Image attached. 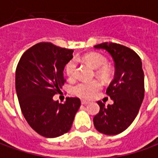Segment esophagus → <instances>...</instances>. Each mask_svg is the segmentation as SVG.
<instances>
[{
  "instance_id": "1",
  "label": "esophagus",
  "mask_w": 158,
  "mask_h": 158,
  "mask_svg": "<svg viewBox=\"0 0 158 158\" xmlns=\"http://www.w3.org/2000/svg\"><path fill=\"white\" fill-rule=\"evenodd\" d=\"M81 104H82V105H87V104H89V102H86V101H82V102H81Z\"/></svg>"
}]
</instances>
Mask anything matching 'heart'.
<instances>
[{
  "mask_svg": "<svg viewBox=\"0 0 158 158\" xmlns=\"http://www.w3.org/2000/svg\"><path fill=\"white\" fill-rule=\"evenodd\" d=\"M83 60L92 67L96 69L95 71L96 75L102 81H107L113 75V69L106 64V58L102 54L97 52L88 53L83 56ZM77 72V64L75 60H70L65 66V73L69 79H74ZM102 88V85L97 80L89 82H80L72 88V92L78 97L83 99H89L96 95Z\"/></svg>",
  "mask_w": 158,
  "mask_h": 158,
  "instance_id": "obj_1",
  "label": "heart"
}]
</instances>
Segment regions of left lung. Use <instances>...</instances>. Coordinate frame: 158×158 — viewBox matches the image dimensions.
Here are the masks:
<instances>
[{"label":"left lung","mask_w":158,"mask_h":158,"mask_svg":"<svg viewBox=\"0 0 158 158\" xmlns=\"http://www.w3.org/2000/svg\"><path fill=\"white\" fill-rule=\"evenodd\" d=\"M94 47L109 52L115 62V76L106 89L113 104L97 102L100 111L93 122L100 133L114 135L124 131L139 113L145 95L142 63L135 51L120 44L105 42Z\"/></svg>","instance_id":"8db88e82"}]
</instances>
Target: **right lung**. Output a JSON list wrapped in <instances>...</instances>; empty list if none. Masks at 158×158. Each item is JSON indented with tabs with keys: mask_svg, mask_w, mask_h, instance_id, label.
<instances>
[{
	"mask_svg": "<svg viewBox=\"0 0 158 158\" xmlns=\"http://www.w3.org/2000/svg\"><path fill=\"white\" fill-rule=\"evenodd\" d=\"M73 52L40 42L23 54L16 69V91L23 115L35 132L46 138L69 132L81 104L77 97H67L64 104L53 100L66 82L63 69Z\"/></svg>",
	"mask_w": 158,
	"mask_h": 158,
	"instance_id": "add662e5",
	"label": "right lung"
}]
</instances>
